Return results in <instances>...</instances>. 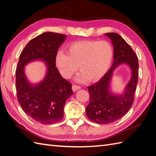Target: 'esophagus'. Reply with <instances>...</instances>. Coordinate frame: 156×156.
<instances>
[{"instance_id": "1", "label": "esophagus", "mask_w": 156, "mask_h": 156, "mask_svg": "<svg viewBox=\"0 0 156 156\" xmlns=\"http://www.w3.org/2000/svg\"><path fill=\"white\" fill-rule=\"evenodd\" d=\"M80 88H81V87L80 86H78L77 85H73V86H72V89H73V91H77V90L80 89Z\"/></svg>"}]
</instances>
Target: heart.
Listing matches in <instances>:
<instances>
[{
	"label": "heart",
	"instance_id": "obj_1",
	"mask_svg": "<svg viewBox=\"0 0 156 156\" xmlns=\"http://www.w3.org/2000/svg\"><path fill=\"white\" fill-rule=\"evenodd\" d=\"M113 57V49L107 41H81L68 47L67 53L59 51L56 55L55 64L60 74L66 79L70 78L78 69L75 78L80 83L95 82L108 71Z\"/></svg>",
	"mask_w": 156,
	"mask_h": 156
}]
</instances>
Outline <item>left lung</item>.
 <instances>
[{
  "label": "left lung",
  "mask_w": 156,
  "mask_h": 156,
  "mask_svg": "<svg viewBox=\"0 0 156 156\" xmlns=\"http://www.w3.org/2000/svg\"><path fill=\"white\" fill-rule=\"evenodd\" d=\"M104 35L111 39L113 46V62L111 69L97 83L87 87L90 101L86 108V115L90 120L103 125L116 121L127 113L134 102L138 80V61L133 49L116 33ZM121 64L129 67L131 76L123 92L118 94L111 90L110 83L114 70Z\"/></svg>",
  "instance_id": "1"
}]
</instances>
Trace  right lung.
<instances>
[{
    "label": "right lung",
    "instance_id": "1",
    "mask_svg": "<svg viewBox=\"0 0 156 156\" xmlns=\"http://www.w3.org/2000/svg\"><path fill=\"white\" fill-rule=\"evenodd\" d=\"M66 35L45 32L32 39L20 55L16 70L18 101L31 119L43 125L61 121L64 106L73 94L71 83L64 79L56 68L55 57ZM46 63L45 77L37 84L31 83L25 74V66L31 62Z\"/></svg>",
    "mask_w": 156,
    "mask_h": 156
}]
</instances>
